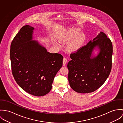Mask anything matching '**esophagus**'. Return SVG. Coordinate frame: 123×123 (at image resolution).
<instances>
[{"mask_svg":"<svg viewBox=\"0 0 123 123\" xmlns=\"http://www.w3.org/2000/svg\"><path fill=\"white\" fill-rule=\"evenodd\" d=\"M68 62V58L67 57H64L63 60V65L64 66H65L66 65V64Z\"/></svg>","mask_w":123,"mask_h":123,"instance_id":"1","label":"esophagus"}]
</instances>
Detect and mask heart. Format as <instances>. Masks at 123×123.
<instances>
[{
  "label": "heart",
  "instance_id": "b5f03b06",
  "mask_svg": "<svg viewBox=\"0 0 123 123\" xmlns=\"http://www.w3.org/2000/svg\"><path fill=\"white\" fill-rule=\"evenodd\" d=\"M85 40V36L82 33H79L77 30H73L69 33L66 39L68 43L71 42L68 46V49L71 51L77 50Z\"/></svg>",
  "mask_w": 123,
  "mask_h": 123
}]
</instances>
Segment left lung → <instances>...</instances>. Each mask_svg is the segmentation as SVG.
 <instances>
[{"mask_svg":"<svg viewBox=\"0 0 123 123\" xmlns=\"http://www.w3.org/2000/svg\"><path fill=\"white\" fill-rule=\"evenodd\" d=\"M97 46L100 53L90 58ZM113 47L112 42L103 32L70 54L71 60L68 64V79L71 88L78 93L93 92L106 81L112 68Z\"/></svg>","mask_w":123,"mask_h":123,"instance_id":"left-lung-1","label":"left lung"}]
</instances>
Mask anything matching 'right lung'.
<instances>
[{"mask_svg": "<svg viewBox=\"0 0 123 123\" xmlns=\"http://www.w3.org/2000/svg\"><path fill=\"white\" fill-rule=\"evenodd\" d=\"M34 28H22L11 44L12 74L20 87L36 96L48 94L55 75L63 65V56L50 53L37 41H31Z\"/></svg>", "mask_w": 123, "mask_h": 123, "instance_id": "add662e5", "label": "right lung"}]
</instances>
